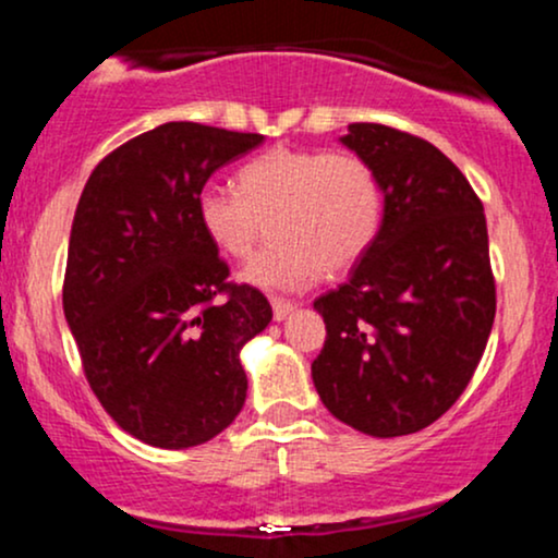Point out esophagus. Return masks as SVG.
I'll return each instance as SVG.
<instances>
[{"label": "esophagus", "mask_w": 558, "mask_h": 558, "mask_svg": "<svg viewBox=\"0 0 558 558\" xmlns=\"http://www.w3.org/2000/svg\"><path fill=\"white\" fill-rule=\"evenodd\" d=\"M296 310V304H293V301H286V299H272V317L278 319H286L288 315H291V312Z\"/></svg>", "instance_id": "1"}]
</instances>
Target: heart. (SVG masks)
<instances>
[{
  "label": "heart",
  "instance_id": "heart-1",
  "mask_svg": "<svg viewBox=\"0 0 558 558\" xmlns=\"http://www.w3.org/2000/svg\"><path fill=\"white\" fill-rule=\"evenodd\" d=\"M235 185H202L196 222L217 252L241 259L267 220L272 241L241 270L262 291H299L323 270H349L373 248L386 213L380 175L354 151L275 146L248 159Z\"/></svg>",
  "mask_w": 558,
  "mask_h": 558
}]
</instances>
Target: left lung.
I'll return each instance as SVG.
<instances>
[{"mask_svg": "<svg viewBox=\"0 0 558 558\" xmlns=\"http://www.w3.org/2000/svg\"><path fill=\"white\" fill-rule=\"evenodd\" d=\"M377 170L380 233L351 278L315 301L312 380L332 417L375 438L417 433L457 403L496 317L483 202L430 141L380 123L341 138Z\"/></svg>", "mask_w": 558, "mask_h": 558, "instance_id": "obj_1", "label": "left lung"}]
</instances>
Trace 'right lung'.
<instances>
[{"label":"right lung","instance_id":"right-lung-1","mask_svg":"<svg viewBox=\"0 0 558 558\" xmlns=\"http://www.w3.org/2000/svg\"><path fill=\"white\" fill-rule=\"evenodd\" d=\"M262 141L165 123L101 159L75 207L65 319L94 396L149 446L207 444L246 401L241 345L267 328L272 306L230 280L196 222V194Z\"/></svg>","mask_w":558,"mask_h":558}]
</instances>
